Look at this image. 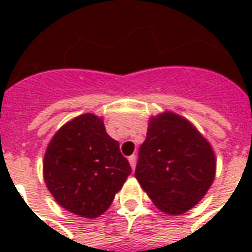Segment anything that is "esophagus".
I'll use <instances>...</instances> for the list:
<instances>
[{
  "mask_svg": "<svg viewBox=\"0 0 252 252\" xmlns=\"http://www.w3.org/2000/svg\"><path fill=\"white\" fill-rule=\"evenodd\" d=\"M128 160H129V164H131L132 170H135V167H136V157H135V155H131V157L128 158Z\"/></svg>",
  "mask_w": 252,
  "mask_h": 252,
  "instance_id": "34e87169",
  "label": "esophagus"
}]
</instances>
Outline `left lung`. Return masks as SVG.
Masks as SVG:
<instances>
[{"instance_id": "8db88e82", "label": "left lung", "mask_w": 252, "mask_h": 252, "mask_svg": "<svg viewBox=\"0 0 252 252\" xmlns=\"http://www.w3.org/2000/svg\"><path fill=\"white\" fill-rule=\"evenodd\" d=\"M216 158L211 144L184 117L164 112L150 120L135 177L159 209L182 215L211 188Z\"/></svg>"}]
</instances>
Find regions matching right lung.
I'll use <instances>...</instances> for the list:
<instances>
[{
  "mask_svg": "<svg viewBox=\"0 0 252 252\" xmlns=\"http://www.w3.org/2000/svg\"><path fill=\"white\" fill-rule=\"evenodd\" d=\"M131 173L119 142L93 113L66 123L51 139L43 162L46 185L58 204L88 219L106 212Z\"/></svg>",
  "mask_w": 252,
  "mask_h": 252,
  "instance_id": "1",
  "label": "right lung"
}]
</instances>
